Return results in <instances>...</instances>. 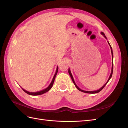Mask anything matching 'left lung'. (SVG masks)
<instances>
[{"label": "left lung", "mask_w": 128, "mask_h": 128, "mask_svg": "<svg viewBox=\"0 0 128 128\" xmlns=\"http://www.w3.org/2000/svg\"><path fill=\"white\" fill-rule=\"evenodd\" d=\"M101 34H102V35H103L104 36V37L106 38V39L107 40V38H106V36H105V34H104L103 32H101ZM107 42H108V44H109V45H110V50H111V53H112V61H113V62H112V70H111V73H110V77H109V78H108V80H107V81L106 82V83L104 84V86L100 88H99V90H95V91H85V90H82V89H80L78 86H77L76 85V84L75 83V80H74V78H73V77H72V72H71V71H70V68H69L68 69V72H69V75H70V76L71 77V78H72V82L74 83V85H75V86L76 87V88L78 89V90H79V91H81V92H84V93H86V94H97V93H98V92H99L100 91H102V89H103V88L107 84V83L108 82V81H109L110 80V79L111 78V77H112V74H113V50H112V46H110V42H108V41H107Z\"/></svg>", "instance_id": "obj_1"}]
</instances>
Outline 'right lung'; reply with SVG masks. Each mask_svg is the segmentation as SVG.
<instances>
[{"mask_svg":"<svg viewBox=\"0 0 128 128\" xmlns=\"http://www.w3.org/2000/svg\"><path fill=\"white\" fill-rule=\"evenodd\" d=\"M58 67L56 68V73L54 75L53 77V79L51 81V83L50 84L49 86H48V88H46L44 89V90H41L40 91H37V92H29V91H26V90H24V89L23 88H22V89L23 90H24L26 93L27 94H28L29 95H32V96H38V95H40V94H45V93L48 92L49 90H50V89H51L53 86V83H54V80H55V78H56V75L58 73Z\"/></svg>","mask_w":128,"mask_h":128,"instance_id":"obj_1","label":"right lung"}]
</instances>
